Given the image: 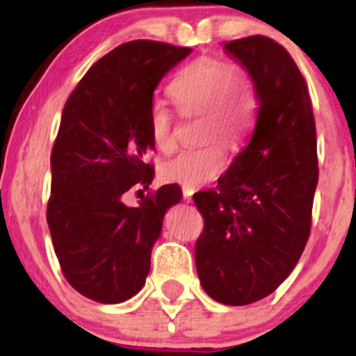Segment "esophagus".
Instances as JSON below:
<instances>
[{
  "mask_svg": "<svg viewBox=\"0 0 356 356\" xmlns=\"http://www.w3.org/2000/svg\"><path fill=\"white\" fill-rule=\"evenodd\" d=\"M193 193H195V189L193 188H182V196H184L186 201H191L193 200Z\"/></svg>",
  "mask_w": 356,
  "mask_h": 356,
  "instance_id": "34e87169",
  "label": "esophagus"
}]
</instances>
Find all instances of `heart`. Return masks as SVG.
I'll use <instances>...</instances> for the list:
<instances>
[{"label":"heart","instance_id":"heart-1","mask_svg":"<svg viewBox=\"0 0 356 356\" xmlns=\"http://www.w3.org/2000/svg\"><path fill=\"white\" fill-rule=\"evenodd\" d=\"M168 95L186 117L203 115L201 138L211 141L168 158L161 163L160 174L168 182L200 188L213 181L224 168V146L213 138L236 146L253 125L254 102L250 81L231 62L203 56L175 75L168 86ZM148 125L153 145L161 152L172 149L175 143L174 111L155 103L149 110Z\"/></svg>","mask_w":356,"mask_h":356}]
</instances>
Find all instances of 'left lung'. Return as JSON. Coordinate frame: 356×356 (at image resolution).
Returning <instances> with one entry per match:
<instances>
[{
	"label": "left lung",
	"mask_w": 356,
	"mask_h": 356,
	"mask_svg": "<svg viewBox=\"0 0 356 356\" xmlns=\"http://www.w3.org/2000/svg\"><path fill=\"white\" fill-rule=\"evenodd\" d=\"M224 49L250 74L258 108L246 148L217 188L195 195L204 220L195 257L203 289L241 307L274 293L307 246L317 132L308 86L284 46L248 35Z\"/></svg>",
	"instance_id": "obj_1"
}]
</instances>
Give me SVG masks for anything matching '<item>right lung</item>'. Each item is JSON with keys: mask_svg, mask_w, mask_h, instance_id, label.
<instances>
[{"mask_svg": "<svg viewBox=\"0 0 356 356\" xmlns=\"http://www.w3.org/2000/svg\"><path fill=\"white\" fill-rule=\"evenodd\" d=\"M189 53L160 41L124 42L86 72L63 106L46 218L68 284L92 301L122 303L145 286L165 211L182 198L167 184L136 207L122 201L131 188L152 184L155 168L145 156L155 148L153 92Z\"/></svg>", "mask_w": 356, "mask_h": 356, "instance_id": "right-lung-1", "label": "right lung"}]
</instances>
